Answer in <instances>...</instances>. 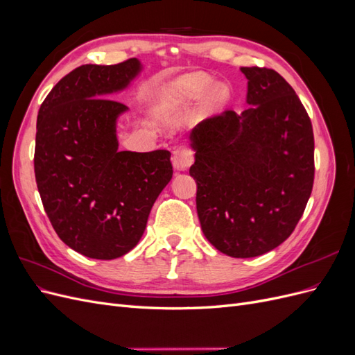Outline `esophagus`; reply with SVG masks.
Wrapping results in <instances>:
<instances>
[{"label":"esophagus","instance_id":"34e87169","mask_svg":"<svg viewBox=\"0 0 355 355\" xmlns=\"http://www.w3.org/2000/svg\"><path fill=\"white\" fill-rule=\"evenodd\" d=\"M171 163H173V167L176 170L185 171L191 167L192 163H194V154H192V151H189L187 148L179 149V151H176L173 157H171Z\"/></svg>","mask_w":355,"mask_h":355}]
</instances>
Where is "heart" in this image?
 <instances>
[{"mask_svg":"<svg viewBox=\"0 0 355 355\" xmlns=\"http://www.w3.org/2000/svg\"><path fill=\"white\" fill-rule=\"evenodd\" d=\"M207 93V105L211 111L223 108L230 101L228 85L222 83L214 84L210 75L204 72L184 75L173 83L168 92L171 98H178L180 101H198Z\"/></svg>","mask_w":355,"mask_h":355,"instance_id":"heart-1","label":"heart"}]
</instances>
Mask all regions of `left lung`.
<instances>
[{"label":"left lung","instance_id":"obj_1","mask_svg":"<svg viewBox=\"0 0 355 355\" xmlns=\"http://www.w3.org/2000/svg\"><path fill=\"white\" fill-rule=\"evenodd\" d=\"M249 110L225 111L189 133L202 234L231 257L271 252L293 232L314 184V133L280 73L241 68Z\"/></svg>","mask_w":355,"mask_h":355}]
</instances>
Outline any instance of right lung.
<instances>
[{
    "mask_svg": "<svg viewBox=\"0 0 355 355\" xmlns=\"http://www.w3.org/2000/svg\"><path fill=\"white\" fill-rule=\"evenodd\" d=\"M141 71L136 58L75 68L38 112L34 168L42 206L59 239L92 259L111 261L133 249L173 176L166 149H118L116 121L128 108L110 98Z\"/></svg>",
    "mask_w": 355,
    "mask_h": 355,
    "instance_id": "right-lung-1",
    "label": "right lung"
}]
</instances>
